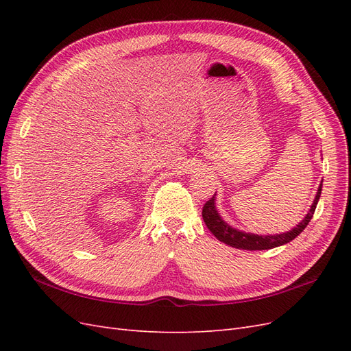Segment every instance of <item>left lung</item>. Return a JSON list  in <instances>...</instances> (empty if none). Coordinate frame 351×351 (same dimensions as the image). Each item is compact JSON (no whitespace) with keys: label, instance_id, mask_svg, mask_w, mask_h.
I'll return each mask as SVG.
<instances>
[{"label":"left lung","instance_id":"left-lung-1","mask_svg":"<svg viewBox=\"0 0 351 351\" xmlns=\"http://www.w3.org/2000/svg\"><path fill=\"white\" fill-rule=\"evenodd\" d=\"M321 192H322V183L319 184V187H317L313 204L309 212L306 214V217L294 228H291L290 231L280 232V234H267V236L253 234V232H246V231L231 227L228 222H226L219 215L217 204H215L217 195H214L206 202L204 209H202V217H204L205 224L212 234H214L219 241L228 244V246L243 249V250H268V249H274V247L282 246V244L290 243L307 227V224H309L313 217L317 200L321 197Z\"/></svg>","mask_w":351,"mask_h":351}]
</instances>
